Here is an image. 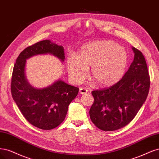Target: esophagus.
<instances>
[{
  "label": "esophagus",
  "mask_w": 159,
  "mask_h": 159,
  "mask_svg": "<svg viewBox=\"0 0 159 159\" xmlns=\"http://www.w3.org/2000/svg\"><path fill=\"white\" fill-rule=\"evenodd\" d=\"M79 92L80 94H85L86 93H88V90L86 88H80Z\"/></svg>",
  "instance_id": "1"
}]
</instances>
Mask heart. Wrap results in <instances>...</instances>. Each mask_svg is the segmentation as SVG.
<instances>
[{"label":"heart","mask_w":159,"mask_h":159,"mask_svg":"<svg viewBox=\"0 0 159 159\" xmlns=\"http://www.w3.org/2000/svg\"><path fill=\"white\" fill-rule=\"evenodd\" d=\"M128 54L112 41H94L82 47L76 57L66 60L70 79L78 84L83 81L91 66V77L100 86L116 84L124 76L128 64Z\"/></svg>","instance_id":"b5f03b06"}]
</instances>
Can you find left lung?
I'll use <instances>...</instances> for the list:
<instances>
[{"mask_svg":"<svg viewBox=\"0 0 159 159\" xmlns=\"http://www.w3.org/2000/svg\"><path fill=\"white\" fill-rule=\"evenodd\" d=\"M134 59L123 78L108 89L92 92L94 102L90 109L93 124L101 130L119 129L130 123L145 102L150 77L145 59L132 47Z\"/></svg>","mask_w":159,"mask_h":159,"instance_id":"left-lung-1","label":"left lung"}]
</instances>
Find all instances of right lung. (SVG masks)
Instances as JSON below:
<instances>
[{
	"label": "right lung",
	"mask_w": 159,
	"mask_h": 159,
	"mask_svg": "<svg viewBox=\"0 0 159 159\" xmlns=\"http://www.w3.org/2000/svg\"><path fill=\"white\" fill-rule=\"evenodd\" d=\"M50 54L63 62L64 48L50 40H43L24 49L13 69L11 81L12 98L24 117L34 126L43 130L52 129L65 118L70 103L79 88L62 80L45 88L37 89L29 83L25 75L26 60L37 55Z\"/></svg>",
	"instance_id": "right-lung-1"
}]
</instances>
